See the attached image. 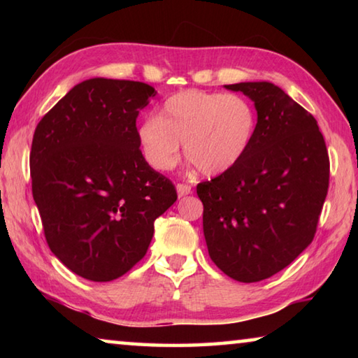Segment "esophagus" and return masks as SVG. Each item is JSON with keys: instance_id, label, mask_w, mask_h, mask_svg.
<instances>
[{"instance_id": "1", "label": "esophagus", "mask_w": 358, "mask_h": 358, "mask_svg": "<svg viewBox=\"0 0 358 358\" xmlns=\"http://www.w3.org/2000/svg\"><path fill=\"white\" fill-rule=\"evenodd\" d=\"M177 192H178L180 197H185V196H187V194L192 192V187H191V185H187V183H178L177 185Z\"/></svg>"}]
</instances>
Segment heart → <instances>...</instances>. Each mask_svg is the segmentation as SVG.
<instances>
[{
	"mask_svg": "<svg viewBox=\"0 0 358 358\" xmlns=\"http://www.w3.org/2000/svg\"><path fill=\"white\" fill-rule=\"evenodd\" d=\"M256 110L238 94L186 90L167 98L156 118L138 126L143 157L155 171H171L183 143L187 162L203 175L237 166L256 132Z\"/></svg>",
	"mask_w": 358,
	"mask_h": 358,
	"instance_id": "b5f03b06",
	"label": "heart"
}]
</instances>
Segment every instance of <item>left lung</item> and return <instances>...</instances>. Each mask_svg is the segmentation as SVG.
Masks as SVG:
<instances>
[{
    "instance_id": "left-lung-1",
    "label": "left lung",
    "mask_w": 358,
    "mask_h": 358,
    "mask_svg": "<svg viewBox=\"0 0 358 358\" xmlns=\"http://www.w3.org/2000/svg\"><path fill=\"white\" fill-rule=\"evenodd\" d=\"M254 101L257 124L237 166L197 185L217 268L257 282L294 262L316 235L330 159L317 121L268 82L226 85Z\"/></svg>"
}]
</instances>
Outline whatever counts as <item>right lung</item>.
I'll return each instance as SVG.
<instances>
[{"label": "right lung", "mask_w": 358, "mask_h": 358, "mask_svg": "<svg viewBox=\"0 0 358 358\" xmlns=\"http://www.w3.org/2000/svg\"><path fill=\"white\" fill-rule=\"evenodd\" d=\"M155 94L143 82L90 78L36 126L29 169L47 245L85 280L128 273L178 197L138 143V112Z\"/></svg>", "instance_id": "right-lung-1"}]
</instances>
